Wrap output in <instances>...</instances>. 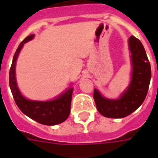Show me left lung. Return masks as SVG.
Returning <instances> with one entry per match:
<instances>
[{
	"instance_id": "1",
	"label": "left lung",
	"mask_w": 158,
	"mask_h": 158,
	"mask_svg": "<svg viewBox=\"0 0 158 158\" xmlns=\"http://www.w3.org/2000/svg\"><path fill=\"white\" fill-rule=\"evenodd\" d=\"M131 62V79L119 98L109 99L94 89V98L99 113L108 118H123L137 110L144 101L151 79V65L143 46L131 36L128 41Z\"/></svg>"
}]
</instances>
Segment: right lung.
<instances>
[{"mask_svg":"<svg viewBox=\"0 0 158 158\" xmlns=\"http://www.w3.org/2000/svg\"><path fill=\"white\" fill-rule=\"evenodd\" d=\"M33 38L34 34L26 37L19 45L14 55L9 76L10 88L16 105L24 115L42 125H58L64 122L69 117L73 88L69 87L66 90L62 92L59 96L49 101H35L29 100L23 97L19 91L16 82L15 66L18 56L23 47V44L31 41Z\"/></svg>","mask_w":158,"mask_h":158,"instance_id":"add662e5","label":"right lung"}]
</instances>
